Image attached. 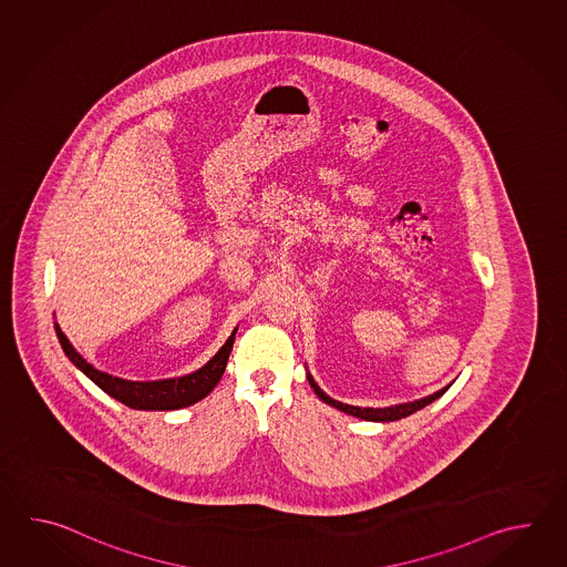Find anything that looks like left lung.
<instances>
[{
  "instance_id": "obj_1",
  "label": "left lung",
  "mask_w": 567,
  "mask_h": 567,
  "mask_svg": "<svg viewBox=\"0 0 567 567\" xmlns=\"http://www.w3.org/2000/svg\"><path fill=\"white\" fill-rule=\"evenodd\" d=\"M306 379H308V383L312 386L313 393L322 399L324 403H328L330 408H337V410L342 411V413H349L352 417L367 420V422H398V420H403V417H408L411 413L423 410L425 405H430L435 399L442 398L447 389L452 386V383H450V385L442 386L440 391H435V393L427 395V398L415 399V401H408V403H398V405H389V408H357V405L340 403L337 399L326 395L324 391L313 381V377L308 369H306Z\"/></svg>"
}]
</instances>
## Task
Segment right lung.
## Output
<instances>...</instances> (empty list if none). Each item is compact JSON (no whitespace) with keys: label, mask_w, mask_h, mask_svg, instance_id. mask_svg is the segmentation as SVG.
I'll return each instance as SVG.
<instances>
[{"label":"right lung","mask_w":567,"mask_h":567,"mask_svg":"<svg viewBox=\"0 0 567 567\" xmlns=\"http://www.w3.org/2000/svg\"><path fill=\"white\" fill-rule=\"evenodd\" d=\"M54 330H56V337H59L64 354L81 373H85L99 389H103L109 398L117 399L132 410L142 411L182 410V408H190L200 399H205L217 386L220 377L225 373L235 334H237V328H235L217 354L194 373L172 377V379H157V381H130V379L113 377V374L95 369L91 362H86L74 350L71 340L62 332L59 322H54Z\"/></svg>","instance_id":"obj_1"}]
</instances>
